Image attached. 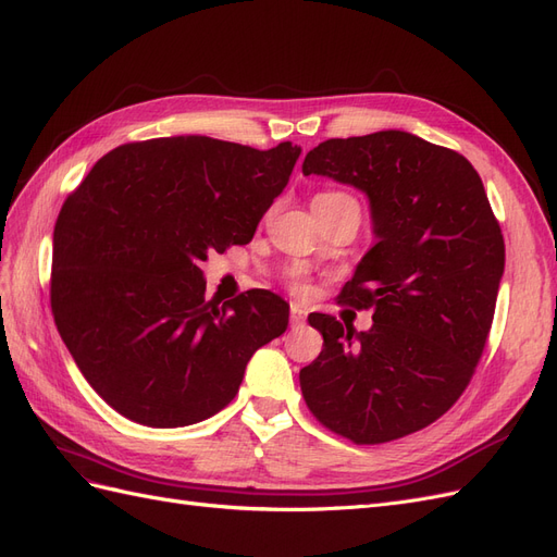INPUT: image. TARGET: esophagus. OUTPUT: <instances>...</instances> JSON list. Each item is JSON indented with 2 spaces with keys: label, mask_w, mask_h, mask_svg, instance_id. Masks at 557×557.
Segmentation results:
<instances>
[{
  "label": "esophagus",
  "mask_w": 557,
  "mask_h": 557,
  "mask_svg": "<svg viewBox=\"0 0 557 557\" xmlns=\"http://www.w3.org/2000/svg\"><path fill=\"white\" fill-rule=\"evenodd\" d=\"M305 318H307V309L301 305H295V301H293V305H290V325L293 327L301 325V323H305Z\"/></svg>",
  "instance_id": "1"
}]
</instances>
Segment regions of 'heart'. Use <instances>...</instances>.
<instances>
[{
  "mask_svg": "<svg viewBox=\"0 0 557 557\" xmlns=\"http://www.w3.org/2000/svg\"><path fill=\"white\" fill-rule=\"evenodd\" d=\"M339 197H348V195H344V193H320V195L313 197V201H330V199H339ZM285 281H288L290 290H295L297 295L307 293V288H309L307 276H305V272H299V269H290V272L285 274Z\"/></svg>",
  "mask_w": 557,
  "mask_h": 557,
  "instance_id": "obj_1",
  "label": "heart"
}]
</instances>
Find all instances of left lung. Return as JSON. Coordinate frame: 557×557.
<instances>
[{"label":"left lung","mask_w":557,"mask_h":557,"mask_svg":"<svg viewBox=\"0 0 557 557\" xmlns=\"http://www.w3.org/2000/svg\"><path fill=\"white\" fill-rule=\"evenodd\" d=\"M301 172L362 190L376 234L336 297L372 309L374 325L309 315L323 350L299 372L307 407L352 444L423 430L465 393L493 325L504 237L481 176L465 156L399 129L327 139Z\"/></svg>","instance_id":"obj_1"}]
</instances>
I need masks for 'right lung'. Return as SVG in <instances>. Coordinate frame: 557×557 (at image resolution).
Wrapping results in <instances>:
<instances>
[{
    "label": "right lung",
    "instance_id": "obj_1",
    "mask_svg": "<svg viewBox=\"0 0 557 557\" xmlns=\"http://www.w3.org/2000/svg\"><path fill=\"white\" fill-rule=\"evenodd\" d=\"M299 146L211 137L113 148L64 199L50 307L81 374L148 428H183L234 399L252 352L288 327V305L246 290L218 307L199 262L248 244Z\"/></svg>",
    "mask_w": 557,
    "mask_h": 557
}]
</instances>
